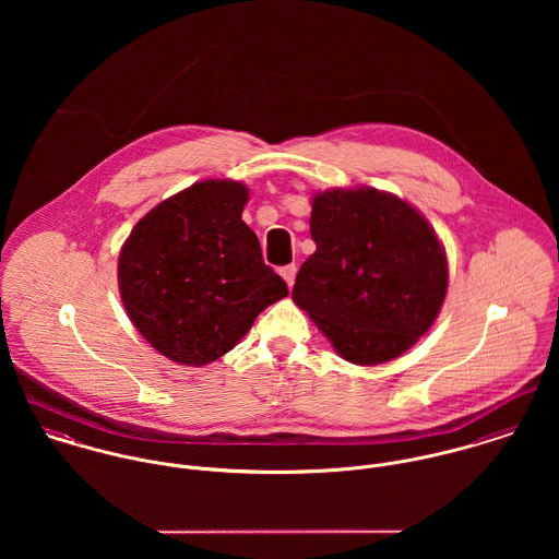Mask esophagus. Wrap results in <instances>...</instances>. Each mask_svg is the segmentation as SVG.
I'll return each mask as SVG.
<instances>
[{
  "label": "esophagus",
  "instance_id": "1",
  "mask_svg": "<svg viewBox=\"0 0 559 559\" xmlns=\"http://www.w3.org/2000/svg\"><path fill=\"white\" fill-rule=\"evenodd\" d=\"M280 275L286 280L288 286H293V284H295V275H297V264H286V266H282V269H280Z\"/></svg>",
  "mask_w": 559,
  "mask_h": 559
}]
</instances>
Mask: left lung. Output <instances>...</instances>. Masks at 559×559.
<instances>
[{
    "instance_id": "left-lung-1",
    "label": "left lung",
    "mask_w": 559,
    "mask_h": 559,
    "mask_svg": "<svg viewBox=\"0 0 559 559\" xmlns=\"http://www.w3.org/2000/svg\"><path fill=\"white\" fill-rule=\"evenodd\" d=\"M310 233L317 251L297 273L293 301L342 359L392 361L439 317L445 251L404 200L372 187L322 191L312 200Z\"/></svg>"
}]
</instances>
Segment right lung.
<instances>
[{"label": "right lung", "mask_w": 559, "mask_h": 559, "mask_svg": "<svg viewBox=\"0 0 559 559\" xmlns=\"http://www.w3.org/2000/svg\"><path fill=\"white\" fill-rule=\"evenodd\" d=\"M247 200L242 182H195L142 217L122 245L124 310L144 340L176 364L219 359L264 308L288 295L240 219Z\"/></svg>", "instance_id": "1"}]
</instances>
